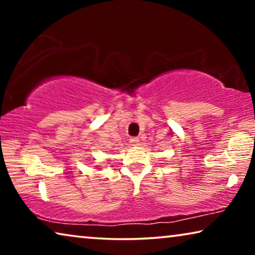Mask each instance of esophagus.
Masks as SVG:
<instances>
[{"instance_id":"34e87169","label":"esophagus","mask_w":255,"mask_h":255,"mask_svg":"<svg viewBox=\"0 0 255 255\" xmlns=\"http://www.w3.org/2000/svg\"><path fill=\"white\" fill-rule=\"evenodd\" d=\"M130 144H131V146H138L139 145V138L138 137H133V138H130Z\"/></svg>"}]
</instances>
